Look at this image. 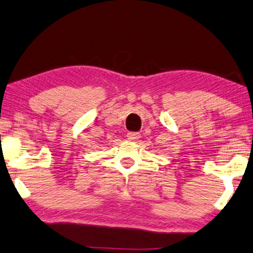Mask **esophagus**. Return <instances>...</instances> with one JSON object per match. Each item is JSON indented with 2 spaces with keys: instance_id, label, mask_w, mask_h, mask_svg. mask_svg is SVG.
I'll use <instances>...</instances> for the list:
<instances>
[{
  "instance_id": "esophagus-1",
  "label": "esophagus",
  "mask_w": 253,
  "mask_h": 253,
  "mask_svg": "<svg viewBox=\"0 0 253 253\" xmlns=\"http://www.w3.org/2000/svg\"><path fill=\"white\" fill-rule=\"evenodd\" d=\"M127 137H128V140H137L140 137V133L139 132H128L127 133Z\"/></svg>"
}]
</instances>
